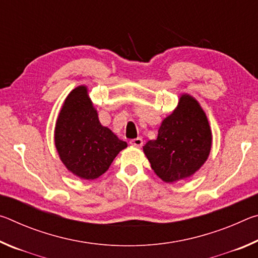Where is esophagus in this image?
<instances>
[{
	"label": "esophagus",
	"mask_w": 258,
	"mask_h": 258,
	"mask_svg": "<svg viewBox=\"0 0 258 258\" xmlns=\"http://www.w3.org/2000/svg\"><path fill=\"white\" fill-rule=\"evenodd\" d=\"M130 143L134 147H138V148H141L143 146V140L141 138H137V139H133L131 140Z\"/></svg>",
	"instance_id": "esophagus-1"
}]
</instances>
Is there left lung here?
<instances>
[{"label":"left lung","instance_id":"obj_1","mask_svg":"<svg viewBox=\"0 0 258 258\" xmlns=\"http://www.w3.org/2000/svg\"><path fill=\"white\" fill-rule=\"evenodd\" d=\"M212 148V131L199 102L182 94L171 115L163 120L156 140L143 151L151 168L161 180L173 183L191 175L207 160Z\"/></svg>","mask_w":258,"mask_h":258}]
</instances>
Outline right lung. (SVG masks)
<instances>
[{
	"mask_svg": "<svg viewBox=\"0 0 258 258\" xmlns=\"http://www.w3.org/2000/svg\"><path fill=\"white\" fill-rule=\"evenodd\" d=\"M54 143L68 171L84 180L101 176L127 147L100 123L84 85L74 89L64 100L55 123Z\"/></svg>",
	"mask_w": 258,
	"mask_h": 258,
	"instance_id": "obj_1",
	"label": "right lung"
}]
</instances>
